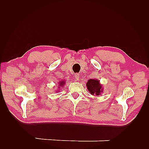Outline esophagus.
<instances>
[{
  "instance_id": "34e87169",
  "label": "esophagus",
  "mask_w": 149,
  "mask_h": 149,
  "mask_svg": "<svg viewBox=\"0 0 149 149\" xmlns=\"http://www.w3.org/2000/svg\"><path fill=\"white\" fill-rule=\"evenodd\" d=\"M74 78L76 79V80L77 81H79V74H74Z\"/></svg>"
}]
</instances>
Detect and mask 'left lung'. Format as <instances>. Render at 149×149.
<instances>
[{
	"label": "left lung",
	"mask_w": 149,
	"mask_h": 149,
	"mask_svg": "<svg viewBox=\"0 0 149 149\" xmlns=\"http://www.w3.org/2000/svg\"><path fill=\"white\" fill-rule=\"evenodd\" d=\"M88 91L91 95L100 96L103 92V86L100 83V80L97 79H89L86 83Z\"/></svg>",
	"instance_id": "left-lung-1"
}]
</instances>
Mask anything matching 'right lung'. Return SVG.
I'll list each match as a JSON object with an SVG mask.
<instances>
[{"label": "right lung", "instance_id": "obj_1", "mask_svg": "<svg viewBox=\"0 0 149 149\" xmlns=\"http://www.w3.org/2000/svg\"><path fill=\"white\" fill-rule=\"evenodd\" d=\"M66 80H61L60 81V82H58V89L56 90V91L59 92L60 91V89H61V88H63V86H64V85L65 84V83H66Z\"/></svg>", "mask_w": 149, "mask_h": 149}]
</instances>
